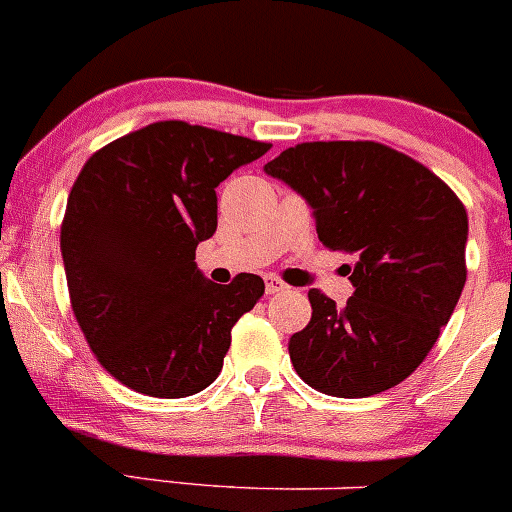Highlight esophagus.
I'll return each instance as SVG.
<instances>
[{"label":"esophagus","mask_w":512,"mask_h":512,"mask_svg":"<svg viewBox=\"0 0 512 512\" xmlns=\"http://www.w3.org/2000/svg\"><path fill=\"white\" fill-rule=\"evenodd\" d=\"M287 285L282 280H277V277H267V285H265V292L267 294H280L285 292Z\"/></svg>","instance_id":"obj_1"}]
</instances>
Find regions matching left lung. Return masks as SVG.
Wrapping results in <instances>:
<instances>
[{"instance_id": "8db88e82", "label": "left lung", "mask_w": 512, "mask_h": 512, "mask_svg": "<svg viewBox=\"0 0 512 512\" xmlns=\"http://www.w3.org/2000/svg\"><path fill=\"white\" fill-rule=\"evenodd\" d=\"M265 173L309 203L347 265V307L309 289L312 319L289 339L294 371L322 394L364 399L401 384L426 359L466 285L468 215L426 165L374 141L287 148Z\"/></svg>"}]
</instances>
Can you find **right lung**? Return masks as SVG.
<instances>
[{
  "mask_svg": "<svg viewBox=\"0 0 512 512\" xmlns=\"http://www.w3.org/2000/svg\"><path fill=\"white\" fill-rule=\"evenodd\" d=\"M270 143L158 121L86 160L66 203L61 257L71 309L103 369L128 389L183 399L218 379L257 275L215 285L195 265L218 227L215 188Z\"/></svg>",
  "mask_w": 512,
  "mask_h": 512,
  "instance_id": "obj_1",
  "label": "right lung"
}]
</instances>
